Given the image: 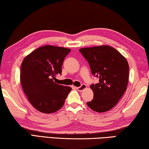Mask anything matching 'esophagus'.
Wrapping results in <instances>:
<instances>
[{"label":"esophagus","instance_id":"34e87169","mask_svg":"<svg viewBox=\"0 0 149 149\" xmlns=\"http://www.w3.org/2000/svg\"><path fill=\"white\" fill-rule=\"evenodd\" d=\"M86 88V84H81V86H79V87H77V89L79 91H82L83 90H84V89H85Z\"/></svg>","mask_w":149,"mask_h":149}]
</instances>
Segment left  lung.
I'll list each match as a JSON object with an SVG mask.
<instances>
[{"mask_svg": "<svg viewBox=\"0 0 149 149\" xmlns=\"http://www.w3.org/2000/svg\"><path fill=\"white\" fill-rule=\"evenodd\" d=\"M79 51L88 61L92 74L99 78L98 83L91 85L94 97L86 104L98 113L108 111L127 90L129 73L127 59L109 46L83 48Z\"/></svg>", "mask_w": 149, "mask_h": 149, "instance_id": "1", "label": "left lung"}]
</instances>
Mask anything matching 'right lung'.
<instances>
[{
	"instance_id": "obj_1",
	"label": "right lung",
	"mask_w": 149,
	"mask_h": 149,
	"mask_svg": "<svg viewBox=\"0 0 149 149\" xmlns=\"http://www.w3.org/2000/svg\"><path fill=\"white\" fill-rule=\"evenodd\" d=\"M70 52L67 48L46 45L32 52L22 61V87L29 102L41 113L58 111L72 90L54 81L56 74H61L64 59Z\"/></svg>"
}]
</instances>
